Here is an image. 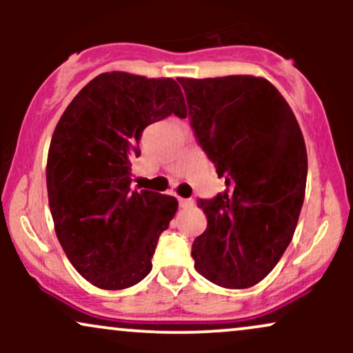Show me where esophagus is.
I'll use <instances>...</instances> for the list:
<instances>
[{
	"mask_svg": "<svg viewBox=\"0 0 353 353\" xmlns=\"http://www.w3.org/2000/svg\"><path fill=\"white\" fill-rule=\"evenodd\" d=\"M177 202H179V208H182V209L192 208L194 205L192 199H184V197H177Z\"/></svg>",
	"mask_w": 353,
	"mask_h": 353,
	"instance_id": "esophagus-1",
	"label": "esophagus"
}]
</instances>
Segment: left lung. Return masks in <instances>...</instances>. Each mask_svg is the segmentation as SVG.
<instances>
[{"label": "left lung", "instance_id": "left-lung-1", "mask_svg": "<svg viewBox=\"0 0 353 353\" xmlns=\"http://www.w3.org/2000/svg\"><path fill=\"white\" fill-rule=\"evenodd\" d=\"M194 136L225 179L199 199L208 229L192 244L194 267L225 289L261 282L292 241L305 196L307 149L292 109L254 76L179 78Z\"/></svg>", "mask_w": 353, "mask_h": 353}]
</instances>
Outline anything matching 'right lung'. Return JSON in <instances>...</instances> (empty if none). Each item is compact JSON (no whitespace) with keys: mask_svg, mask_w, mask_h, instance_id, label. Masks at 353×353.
<instances>
[{"mask_svg":"<svg viewBox=\"0 0 353 353\" xmlns=\"http://www.w3.org/2000/svg\"><path fill=\"white\" fill-rule=\"evenodd\" d=\"M184 112L174 79L112 71L89 81L61 116L48 152V199L61 247L92 285L128 289L151 272L177 201L131 190V161L149 124Z\"/></svg>","mask_w":353,"mask_h":353,"instance_id":"1","label":"right lung"}]
</instances>
